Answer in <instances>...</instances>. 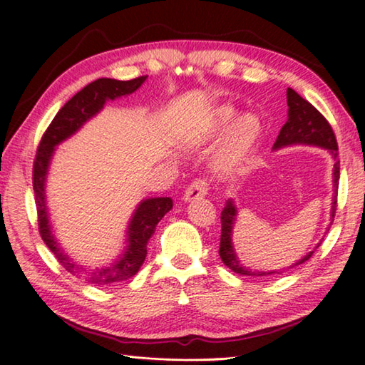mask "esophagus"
I'll use <instances>...</instances> for the list:
<instances>
[{"label":"esophagus","mask_w":365,"mask_h":365,"mask_svg":"<svg viewBox=\"0 0 365 365\" xmlns=\"http://www.w3.org/2000/svg\"><path fill=\"white\" fill-rule=\"evenodd\" d=\"M208 192V182L205 178H196L195 182H191L190 187L185 191V199L195 200L205 196Z\"/></svg>","instance_id":"34e87169"}]
</instances>
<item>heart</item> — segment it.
Wrapping results in <instances>:
<instances>
[{
    "label": "heart",
    "instance_id": "b5f03b06",
    "mask_svg": "<svg viewBox=\"0 0 365 365\" xmlns=\"http://www.w3.org/2000/svg\"><path fill=\"white\" fill-rule=\"evenodd\" d=\"M235 111L232 108H221L216 113V125L220 128L227 127L234 119ZM260 133V122L254 114H243L238 118L230 130L229 141L224 149V161H234L250 150Z\"/></svg>",
    "mask_w": 365,
    "mask_h": 365
}]
</instances>
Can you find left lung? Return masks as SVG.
<instances>
[{"label":"left lung","instance_id":"obj_1","mask_svg":"<svg viewBox=\"0 0 365 365\" xmlns=\"http://www.w3.org/2000/svg\"><path fill=\"white\" fill-rule=\"evenodd\" d=\"M287 105H289V119H287L284 127L281 128V131H279V136L274 143V149H279V147H284L289 144H297V143L315 144L331 150L336 158L339 152L337 139L334 135V130H332V127L329 125L327 118H324V115L317 110L312 103H309L306 98H302L298 92H294L290 88L287 89ZM339 177H340V161L336 160V165H334V188L336 190L339 188ZM336 204H337V199H334L332 218L336 216L334 215ZM234 221H235V207L229 200L221 212L220 257L224 262V265L243 276L262 277V276L274 274V271L273 273H263V271H251L240 265V260L237 259L234 247H232V227H234ZM312 254L314 251L309 252L304 259H301L290 268L304 263L306 260L312 257Z\"/></svg>","mask_w":365,"mask_h":365}]
</instances>
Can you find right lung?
<instances>
[{"instance_id":"obj_1","label":"right lung","mask_w":365,"mask_h":365,"mask_svg":"<svg viewBox=\"0 0 365 365\" xmlns=\"http://www.w3.org/2000/svg\"><path fill=\"white\" fill-rule=\"evenodd\" d=\"M144 81L145 76H138V78L128 81H119L111 78H100L92 81L61 108L50 125L46 127L45 133L41 138V143L37 145V153L33 165V190L37 207L38 234H41L45 245L50 247L54 257L58 259V262L68 273L78 276L83 281L94 285H113L127 281V279L133 277L138 273L145 260L147 243H149L150 237L155 234V229H157L160 220L173 208V199H145L138 207V210L133 215V220H131L128 226V247L125 254L118 262L113 263V265L86 269L78 267L67 255H64L51 235L48 218H46L43 192L46 169H48L54 145H58L66 138L73 135L84 122L102 110L108 98L114 100L115 97L131 94Z\"/></svg>"}]
</instances>
